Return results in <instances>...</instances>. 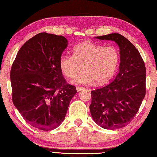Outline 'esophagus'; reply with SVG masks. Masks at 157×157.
I'll return each mask as SVG.
<instances>
[{
  "mask_svg": "<svg viewBox=\"0 0 157 157\" xmlns=\"http://www.w3.org/2000/svg\"><path fill=\"white\" fill-rule=\"evenodd\" d=\"M84 89H85V88L84 87H81V86H77V87H76V90H77V91H78V92L81 91Z\"/></svg>",
  "mask_w": 157,
  "mask_h": 157,
  "instance_id": "esophagus-1",
  "label": "esophagus"
}]
</instances>
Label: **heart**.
<instances>
[{
  "label": "heart",
  "mask_w": 157,
  "mask_h": 157,
  "mask_svg": "<svg viewBox=\"0 0 157 157\" xmlns=\"http://www.w3.org/2000/svg\"><path fill=\"white\" fill-rule=\"evenodd\" d=\"M73 55L63 54L59 58V67L67 78L75 84H91L95 81L103 84L111 79L119 62L118 50L113 46H105L86 42L73 48Z\"/></svg>",
  "instance_id": "obj_1"
}]
</instances>
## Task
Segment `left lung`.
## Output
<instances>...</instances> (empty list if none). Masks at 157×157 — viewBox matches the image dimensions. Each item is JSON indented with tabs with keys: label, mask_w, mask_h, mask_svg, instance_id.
<instances>
[{
	"label": "left lung",
	"mask_w": 157,
	"mask_h": 157,
	"mask_svg": "<svg viewBox=\"0 0 157 157\" xmlns=\"http://www.w3.org/2000/svg\"><path fill=\"white\" fill-rule=\"evenodd\" d=\"M96 38L115 41L120 49L121 62L113 82L91 92L90 110L98 125L119 129L132 121L145 96V64L134 45L123 36L116 33Z\"/></svg>",
	"instance_id": "left-lung-1"
}]
</instances>
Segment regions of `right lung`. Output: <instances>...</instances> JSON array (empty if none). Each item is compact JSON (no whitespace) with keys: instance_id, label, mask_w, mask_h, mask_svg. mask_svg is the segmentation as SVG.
Listing matches in <instances>:
<instances>
[{"instance_id":"obj_1","label":"right lung","mask_w":157,"mask_h":157,"mask_svg":"<svg viewBox=\"0 0 157 157\" xmlns=\"http://www.w3.org/2000/svg\"><path fill=\"white\" fill-rule=\"evenodd\" d=\"M67 46L64 36L40 33L21 46L13 63V102L34 128L44 131L57 128L76 94V88L67 83L59 67Z\"/></svg>"}]
</instances>
